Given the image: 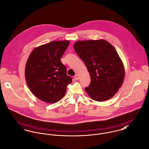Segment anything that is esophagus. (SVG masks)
Segmentation results:
<instances>
[{
  "instance_id": "34e87169",
  "label": "esophagus",
  "mask_w": 149,
  "mask_h": 149,
  "mask_svg": "<svg viewBox=\"0 0 149 149\" xmlns=\"http://www.w3.org/2000/svg\"><path fill=\"white\" fill-rule=\"evenodd\" d=\"M79 79V76L78 74H76V75L74 76V79L75 80H78Z\"/></svg>"
}]
</instances>
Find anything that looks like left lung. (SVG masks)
Wrapping results in <instances>:
<instances>
[{"label":"left lung","instance_id":"1","mask_svg":"<svg viewBox=\"0 0 149 149\" xmlns=\"http://www.w3.org/2000/svg\"><path fill=\"white\" fill-rule=\"evenodd\" d=\"M84 62L91 81L85 91L91 98L104 101L113 97L125 77L123 64L114 47L104 40L78 41L73 45Z\"/></svg>","mask_w":149,"mask_h":149}]
</instances>
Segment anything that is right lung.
Here are the masks:
<instances>
[{
  "mask_svg": "<svg viewBox=\"0 0 149 149\" xmlns=\"http://www.w3.org/2000/svg\"><path fill=\"white\" fill-rule=\"evenodd\" d=\"M69 41H52L35 48L29 55L25 77L30 91L41 101L56 103L65 95L72 82L60 58Z\"/></svg>",
  "mask_w": 149,
  "mask_h": 149,
  "instance_id": "1",
  "label": "right lung"
}]
</instances>
